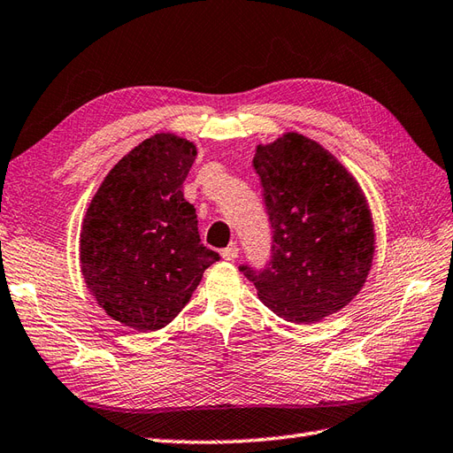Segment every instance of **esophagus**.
<instances>
[{
  "instance_id": "34e87169",
  "label": "esophagus",
  "mask_w": 453,
  "mask_h": 453,
  "mask_svg": "<svg viewBox=\"0 0 453 453\" xmlns=\"http://www.w3.org/2000/svg\"><path fill=\"white\" fill-rule=\"evenodd\" d=\"M238 246L236 244H230L228 248H225L223 250V253H220V256H223V259H226V261H234L236 257H238Z\"/></svg>"
}]
</instances>
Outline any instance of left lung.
Instances as JSON below:
<instances>
[{
    "mask_svg": "<svg viewBox=\"0 0 453 453\" xmlns=\"http://www.w3.org/2000/svg\"><path fill=\"white\" fill-rule=\"evenodd\" d=\"M253 169L273 228L263 269L242 265L259 300L284 321L311 325L365 284L374 228L365 196L333 153L297 132L257 146Z\"/></svg>",
    "mask_w": 453,
    "mask_h": 453,
    "instance_id": "obj_1",
    "label": "left lung"
}]
</instances>
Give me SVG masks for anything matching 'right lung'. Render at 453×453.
Returning a JSON list of instances; mask_svg holds the SVG:
<instances>
[{"mask_svg": "<svg viewBox=\"0 0 453 453\" xmlns=\"http://www.w3.org/2000/svg\"><path fill=\"white\" fill-rule=\"evenodd\" d=\"M196 146L174 134L143 140L92 197L81 230L88 290L120 325L159 330L190 302L219 253L202 244L182 184Z\"/></svg>", "mask_w": 453, "mask_h": 453, "instance_id": "obj_1", "label": "right lung"}]
</instances>
